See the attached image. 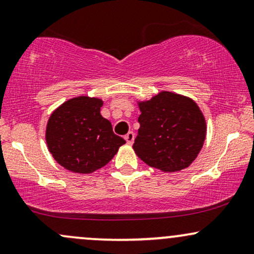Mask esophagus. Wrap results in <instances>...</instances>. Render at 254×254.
<instances>
[{
  "label": "esophagus",
  "mask_w": 254,
  "mask_h": 254,
  "mask_svg": "<svg viewBox=\"0 0 254 254\" xmlns=\"http://www.w3.org/2000/svg\"><path fill=\"white\" fill-rule=\"evenodd\" d=\"M133 139H135V133H133L132 131L127 132V136H125V141H127V144H132L133 143Z\"/></svg>",
  "instance_id": "obj_1"
}]
</instances>
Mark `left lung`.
Segmentation results:
<instances>
[{
	"instance_id": "obj_1",
	"label": "left lung",
	"mask_w": 254,
	"mask_h": 254,
	"mask_svg": "<svg viewBox=\"0 0 254 254\" xmlns=\"http://www.w3.org/2000/svg\"><path fill=\"white\" fill-rule=\"evenodd\" d=\"M141 115L132 148L150 167L162 172L185 170L196 160L206 135V122L196 101L173 92L137 101Z\"/></svg>"
}]
</instances>
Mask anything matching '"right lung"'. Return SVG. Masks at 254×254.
Wrapping results in <instances>:
<instances>
[{"instance_id":"add662e5","label":"right lung","mask_w":254,"mask_h":254,"mask_svg":"<svg viewBox=\"0 0 254 254\" xmlns=\"http://www.w3.org/2000/svg\"><path fill=\"white\" fill-rule=\"evenodd\" d=\"M104 101L80 95L64 101L49 117L45 139L50 154L65 170L90 174L107 165L125 143L100 115Z\"/></svg>"}]
</instances>
